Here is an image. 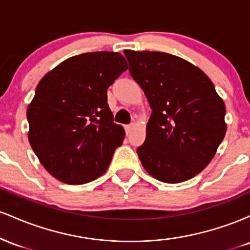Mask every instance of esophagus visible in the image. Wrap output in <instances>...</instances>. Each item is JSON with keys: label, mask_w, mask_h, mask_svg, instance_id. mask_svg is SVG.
Masks as SVG:
<instances>
[{"label": "esophagus", "mask_w": 250, "mask_h": 250, "mask_svg": "<svg viewBox=\"0 0 250 250\" xmlns=\"http://www.w3.org/2000/svg\"><path fill=\"white\" fill-rule=\"evenodd\" d=\"M125 133H127V135H128V134H130L131 131H133V129H134V125H125Z\"/></svg>", "instance_id": "1"}]
</instances>
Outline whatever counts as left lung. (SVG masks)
Wrapping results in <instances>:
<instances>
[{"label": "left lung", "mask_w": 250, "mask_h": 250, "mask_svg": "<svg viewBox=\"0 0 250 250\" xmlns=\"http://www.w3.org/2000/svg\"><path fill=\"white\" fill-rule=\"evenodd\" d=\"M129 73L147 96L151 115L137 148L156 180L180 183L210 163L226 135V105L193 63L161 51L125 50Z\"/></svg>", "instance_id": "1"}]
</instances>
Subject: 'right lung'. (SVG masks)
I'll list each match as a JSON object with an SVG mask.
<instances>
[{
  "label": "right lung",
  "mask_w": 250,
  "mask_h": 250,
  "mask_svg": "<svg viewBox=\"0 0 250 250\" xmlns=\"http://www.w3.org/2000/svg\"><path fill=\"white\" fill-rule=\"evenodd\" d=\"M128 69L120 53L76 55L42 77L27 109L28 140L45 170L67 185L105 173L125 129L113 121L107 89Z\"/></svg>",
  "instance_id": "add662e5"
}]
</instances>
